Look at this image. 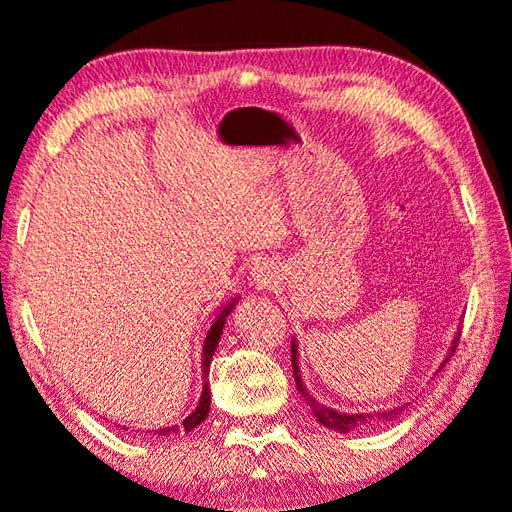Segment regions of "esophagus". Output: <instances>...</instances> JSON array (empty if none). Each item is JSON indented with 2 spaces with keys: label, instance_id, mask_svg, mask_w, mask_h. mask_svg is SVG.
<instances>
[{
  "label": "esophagus",
  "instance_id": "1",
  "mask_svg": "<svg viewBox=\"0 0 512 512\" xmlns=\"http://www.w3.org/2000/svg\"><path fill=\"white\" fill-rule=\"evenodd\" d=\"M275 273H277L275 266L264 262V264H259V266L253 268V280H255L257 286H262V288L273 286L277 282V275Z\"/></svg>",
  "mask_w": 512,
  "mask_h": 512
}]
</instances>
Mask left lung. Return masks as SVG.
I'll return each instance as SVG.
<instances>
[{
	"label": "left lung",
	"mask_w": 512,
	"mask_h": 512,
	"mask_svg": "<svg viewBox=\"0 0 512 512\" xmlns=\"http://www.w3.org/2000/svg\"><path fill=\"white\" fill-rule=\"evenodd\" d=\"M459 336H461V333H457V336H454L452 347H450V351H448V358L452 356L454 349H457ZM297 356H300V353H297V342H295V338H293V342H291V360H293V374H295V387H297V392L302 394L306 405L311 407V414L315 416V421L322 423L324 427H329V430H333V432L347 434V432H351V430H356V427H360V425L394 421V418H398V416H401V414L407 410V403L398 405V407H392V410H380V412H371V414H367V412H365V414H362V412H360V414H347V412L331 410V407H327V405H322V403L315 401V396H313V394L309 392V389H306V385L302 383L300 367H297V365H300V362H297ZM448 358H445V360L441 362V367H445V362H448ZM441 367H439V369H441Z\"/></svg>",
	"instance_id": "left-lung-1"
}]
</instances>
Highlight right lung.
I'll return each instance as SVG.
<instances>
[{
    "label": "right lung",
    "instance_id": "1",
    "mask_svg": "<svg viewBox=\"0 0 512 512\" xmlns=\"http://www.w3.org/2000/svg\"><path fill=\"white\" fill-rule=\"evenodd\" d=\"M237 302H239V297H235V300L228 302L224 309L217 313V318L212 320V324H210V331H208V336H206V342H203L201 371H203V378H206V380H203V389H201V398H199L197 410L185 416V421L181 425H167V427H161V430L150 432L152 436H156V439H167V436H174V434H181V432H190V430H194V427L206 421V416L210 412V389H208V385H210L208 383L210 360H212V356H215L217 345H219V340H221V333H224L226 318L230 315V311L235 309Z\"/></svg>",
    "mask_w": 512,
    "mask_h": 512
}]
</instances>
